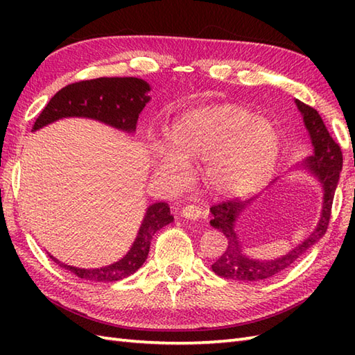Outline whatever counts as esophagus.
I'll return each mask as SVG.
<instances>
[{"mask_svg":"<svg viewBox=\"0 0 355 355\" xmlns=\"http://www.w3.org/2000/svg\"><path fill=\"white\" fill-rule=\"evenodd\" d=\"M182 216L187 218V220H198V218L206 216V212L197 205H187L182 209Z\"/></svg>","mask_w":355,"mask_h":355,"instance_id":"1","label":"esophagus"}]
</instances>
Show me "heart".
Masks as SVG:
<instances>
[{
	"instance_id": "heart-1",
	"label": "heart",
	"mask_w": 355,
	"mask_h": 355,
	"mask_svg": "<svg viewBox=\"0 0 355 355\" xmlns=\"http://www.w3.org/2000/svg\"><path fill=\"white\" fill-rule=\"evenodd\" d=\"M169 148L157 146V169L182 183L187 163L206 162V177L224 192H247L273 168L279 140L273 125L245 108H200L172 123Z\"/></svg>"
}]
</instances>
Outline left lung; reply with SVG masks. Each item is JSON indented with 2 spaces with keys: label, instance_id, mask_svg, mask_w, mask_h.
<instances>
[{
  "label": "left lung",
  "instance_id": "obj_1",
  "mask_svg": "<svg viewBox=\"0 0 355 355\" xmlns=\"http://www.w3.org/2000/svg\"><path fill=\"white\" fill-rule=\"evenodd\" d=\"M296 105L299 111L302 112L305 126L308 132H310V137L314 146V155L308 160V166H310L314 175L320 180L323 189H325L319 225L302 244L294 247L288 254L282 256V258H277L275 261H254L247 258V256L241 252V245L238 243V236L235 232V220L236 216L243 212L247 201L243 202L232 198L216 202V205L210 207V212L214 215V220L210 221V224H212V227L224 233L225 238H227V248H225V252L220 256V259L212 266V270L218 276L233 279V281L247 282H256L262 281V279H268L271 276L281 273L285 268H288L291 263L296 262L308 248L318 243V241L327 233L328 224L331 220V209H333L336 187L343 164L342 149L337 140L329 134L328 128L323 123V120L318 111L310 107V105L300 101H296Z\"/></svg>",
  "mask_w": 355,
  "mask_h": 355
}]
</instances>
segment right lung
I'll return each mask as SVG.
<instances>
[{
  "label": "right lung",
  "mask_w": 355,
  "mask_h": 355,
  "mask_svg": "<svg viewBox=\"0 0 355 355\" xmlns=\"http://www.w3.org/2000/svg\"><path fill=\"white\" fill-rule=\"evenodd\" d=\"M146 92H149V85L137 78H97L74 82L59 89L51 97L37 116L32 130H40L62 117H89L117 130L132 132L137 125L139 114L149 101ZM172 221L173 216L166 202H155L149 206L131 250L108 267L76 268L49 256L59 267L71 271L85 281L116 282L131 276L143 266L148 258L154 233Z\"/></svg>",
  "instance_id": "add662e5"
}]
</instances>
